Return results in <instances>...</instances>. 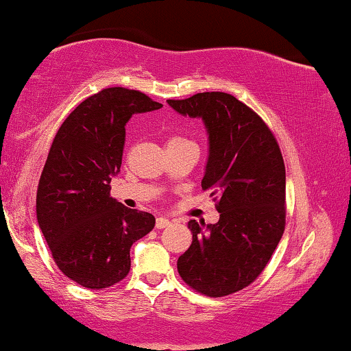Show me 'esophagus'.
Masks as SVG:
<instances>
[{"instance_id": "obj_1", "label": "esophagus", "mask_w": 351, "mask_h": 351, "mask_svg": "<svg viewBox=\"0 0 351 351\" xmlns=\"http://www.w3.org/2000/svg\"><path fill=\"white\" fill-rule=\"evenodd\" d=\"M155 225H156V228H158V230H163V228L171 225V220H169V218H166V217H158V218H156Z\"/></svg>"}]
</instances>
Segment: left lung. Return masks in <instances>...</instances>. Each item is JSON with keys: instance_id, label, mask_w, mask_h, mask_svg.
Masks as SVG:
<instances>
[{"instance_id": "obj_1", "label": "left lung", "mask_w": 351, "mask_h": 351, "mask_svg": "<svg viewBox=\"0 0 351 351\" xmlns=\"http://www.w3.org/2000/svg\"><path fill=\"white\" fill-rule=\"evenodd\" d=\"M167 104L206 126L209 155L201 185L220 212L215 225L188 221L193 242L177 271L196 291L226 296L260 276L285 230L280 149L266 123L232 95L206 91Z\"/></svg>"}]
</instances>
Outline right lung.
Wrapping results in <instances>:
<instances>
[{
	"label": "right lung",
	"mask_w": 351,
	"mask_h": 351,
	"mask_svg": "<svg viewBox=\"0 0 351 351\" xmlns=\"http://www.w3.org/2000/svg\"><path fill=\"white\" fill-rule=\"evenodd\" d=\"M160 108L141 91L104 88L68 115L50 147L38 223L60 271L85 288L123 280L131 245L154 230L155 217L110 197L109 184L120 172L128 120Z\"/></svg>",
	"instance_id": "add662e5"
}]
</instances>
